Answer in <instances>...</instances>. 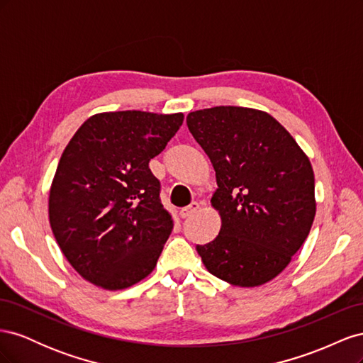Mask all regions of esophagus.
Returning a JSON list of instances; mask_svg holds the SVG:
<instances>
[{
    "instance_id": "1",
    "label": "esophagus",
    "mask_w": 363,
    "mask_h": 363,
    "mask_svg": "<svg viewBox=\"0 0 363 363\" xmlns=\"http://www.w3.org/2000/svg\"><path fill=\"white\" fill-rule=\"evenodd\" d=\"M200 208V204L199 203H191L188 207H183L182 211H180V216L182 218H189V216H192L196 211H199Z\"/></svg>"
}]
</instances>
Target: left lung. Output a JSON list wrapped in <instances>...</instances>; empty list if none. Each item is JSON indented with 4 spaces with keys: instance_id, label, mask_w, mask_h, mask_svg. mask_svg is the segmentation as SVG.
<instances>
[{
    "instance_id": "1",
    "label": "left lung",
    "mask_w": 363,
    "mask_h": 363,
    "mask_svg": "<svg viewBox=\"0 0 363 363\" xmlns=\"http://www.w3.org/2000/svg\"><path fill=\"white\" fill-rule=\"evenodd\" d=\"M186 123L212 162V206L223 221L219 235L196 251L215 277L260 286L288 267L311 232L312 164L286 128L256 108H203Z\"/></svg>"
}]
</instances>
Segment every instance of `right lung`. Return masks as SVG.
<instances>
[{
	"instance_id": "obj_1",
	"label": "right lung",
	"mask_w": 363,
	"mask_h": 363,
	"mask_svg": "<svg viewBox=\"0 0 363 363\" xmlns=\"http://www.w3.org/2000/svg\"><path fill=\"white\" fill-rule=\"evenodd\" d=\"M183 118L139 111L98 113L65 148L50 191V224L65 257L84 280L118 291L155 269L172 219L148 163L177 133Z\"/></svg>"
}]
</instances>
